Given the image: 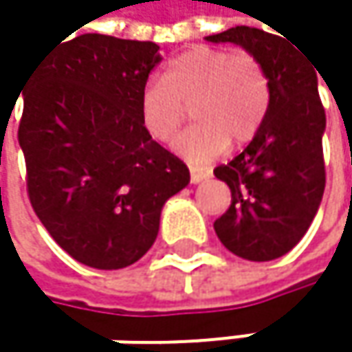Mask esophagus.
Masks as SVG:
<instances>
[{
  "mask_svg": "<svg viewBox=\"0 0 352 352\" xmlns=\"http://www.w3.org/2000/svg\"><path fill=\"white\" fill-rule=\"evenodd\" d=\"M189 173H191V183H201L204 179L212 177V171L201 169V167H189Z\"/></svg>",
  "mask_w": 352,
  "mask_h": 352,
  "instance_id": "34e87169",
  "label": "esophagus"
}]
</instances>
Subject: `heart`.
Here are the masks:
<instances>
[{
  "mask_svg": "<svg viewBox=\"0 0 352 352\" xmlns=\"http://www.w3.org/2000/svg\"><path fill=\"white\" fill-rule=\"evenodd\" d=\"M271 100L263 65L248 52L195 46L175 56L163 81L144 83L138 116L157 142L175 138L191 107L199 122L173 148L191 163H208L232 144L248 142L261 128Z\"/></svg>",
  "mask_w": 352,
  "mask_h": 352,
  "instance_id": "heart-1",
  "label": "heart"
}]
</instances>
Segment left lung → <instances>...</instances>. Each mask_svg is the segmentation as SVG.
Masks as SVG:
<instances>
[{"mask_svg":"<svg viewBox=\"0 0 352 352\" xmlns=\"http://www.w3.org/2000/svg\"><path fill=\"white\" fill-rule=\"evenodd\" d=\"M210 42L243 46L265 69L271 100L250 144L214 175L230 187L232 204L214 222L220 243L246 261H273L308 232L324 193L322 134L326 113L316 67L285 36L236 26Z\"/></svg>","mask_w":352,"mask_h":352,"instance_id":"obj_1","label":"left lung"}]
</instances>
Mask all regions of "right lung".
I'll list each match as a JSON object with an SVG mask.
<instances>
[{
  "label": "right lung",
  "instance_id": "right-lung-1",
  "mask_svg": "<svg viewBox=\"0 0 352 352\" xmlns=\"http://www.w3.org/2000/svg\"><path fill=\"white\" fill-rule=\"evenodd\" d=\"M159 63L155 42L81 34L44 52L22 89L30 204L87 267L136 263L157 241L165 201L189 183L183 161L140 124L138 98Z\"/></svg>",
  "mask_w": 352,
  "mask_h": 352
}]
</instances>
